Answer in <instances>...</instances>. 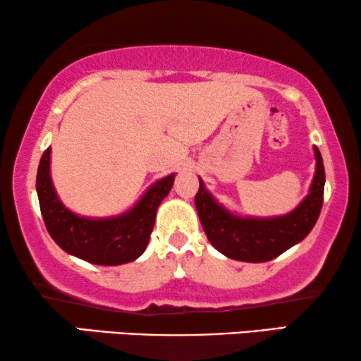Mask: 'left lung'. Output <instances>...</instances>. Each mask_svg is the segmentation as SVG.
Returning <instances> with one entry per match:
<instances>
[{
	"instance_id": "8db88e82",
	"label": "left lung",
	"mask_w": 361,
	"mask_h": 361,
	"mask_svg": "<svg viewBox=\"0 0 361 361\" xmlns=\"http://www.w3.org/2000/svg\"><path fill=\"white\" fill-rule=\"evenodd\" d=\"M317 171L310 194L293 212L274 219H242L227 212L215 202L199 180L195 194L200 224L210 243L228 259L242 262H269L277 259L290 247L303 240L318 221L324 205L325 167L322 154L315 147Z\"/></svg>"
}]
</instances>
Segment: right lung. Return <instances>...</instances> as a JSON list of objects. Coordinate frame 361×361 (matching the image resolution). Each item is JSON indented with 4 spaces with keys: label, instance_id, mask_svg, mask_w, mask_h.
<instances>
[{
    "label": "right lung",
    "instance_id": "1",
    "mask_svg": "<svg viewBox=\"0 0 361 361\" xmlns=\"http://www.w3.org/2000/svg\"><path fill=\"white\" fill-rule=\"evenodd\" d=\"M48 147L39 161L36 190L44 226L68 254L96 265H121L144 254L162 199L174 184V174L157 180L129 212L111 219H86L61 204L49 176Z\"/></svg>",
    "mask_w": 361,
    "mask_h": 361
}]
</instances>
